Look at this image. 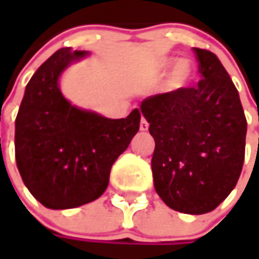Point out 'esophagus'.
<instances>
[{"instance_id":"34e87169","label":"esophagus","mask_w":259,"mask_h":259,"mask_svg":"<svg viewBox=\"0 0 259 259\" xmlns=\"http://www.w3.org/2000/svg\"><path fill=\"white\" fill-rule=\"evenodd\" d=\"M140 131H148V122L145 118H141V122H140Z\"/></svg>"}]
</instances>
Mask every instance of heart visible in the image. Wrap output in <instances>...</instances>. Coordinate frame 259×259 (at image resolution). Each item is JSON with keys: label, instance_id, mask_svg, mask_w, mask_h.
<instances>
[{"label": "heart", "instance_id": "1", "mask_svg": "<svg viewBox=\"0 0 259 259\" xmlns=\"http://www.w3.org/2000/svg\"><path fill=\"white\" fill-rule=\"evenodd\" d=\"M173 64L175 66L168 73L165 88L170 92H179V91L186 89L190 83L193 77V66L187 59H182L176 62L174 57H163L157 62V70L158 73H165Z\"/></svg>", "mask_w": 259, "mask_h": 259}]
</instances>
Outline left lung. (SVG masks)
I'll return each mask as SVG.
<instances>
[{
	"instance_id": "obj_1",
	"label": "left lung",
	"mask_w": 259,
	"mask_h": 259,
	"mask_svg": "<svg viewBox=\"0 0 259 259\" xmlns=\"http://www.w3.org/2000/svg\"><path fill=\"white\" fill-rule=\"evenodd\" d=\"M193 52L202 75L199 83L148 96L140 109L155 141V192L173 210L203 214L222 203L238 183L246 119L221 60L203 49Z\"/></svg>"
}]
</instances>
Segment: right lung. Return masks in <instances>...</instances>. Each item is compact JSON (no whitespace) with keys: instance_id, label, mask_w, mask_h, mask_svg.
<instances>
[{"instance_id":"obj_1","label":"right lung","mask_w":259,"mask_h":259,"mask_svg":"<svg viewBox=\"0 0 259 259\" xmlns=\"http://www.w3.org/2000/svg\"><path fill=\"white\" fill-rule=\"evenodd\" d=\"M91 55L65 47L31 76L15 119V160L25 187L49 209H73L96 200L115 160L140 130L135 108L111 119L73 105L60 91L66 70Z\"/></svg>"}]
</instances>
